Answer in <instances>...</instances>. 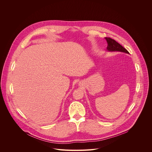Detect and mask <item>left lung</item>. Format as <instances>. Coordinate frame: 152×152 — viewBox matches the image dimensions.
<instances>
[{"instance_id":"1","label":"left lung","mask_w":152,"mask_h":152,"mask_svg":"<svg viewBox=\"0 0 152 152\" xmlns=\"http://www.w3.org/2000/svg\"><path fill=\"white\" fill-rule=\"evenodd\" d=\"M104 38L107 43V47L106 49L108 52H120L129 53L125 48L120 45L115 40L108 37H106Z\"/></svg>"}]
</instances>
